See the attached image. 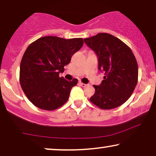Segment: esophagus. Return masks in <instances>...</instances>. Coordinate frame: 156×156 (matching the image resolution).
I'll return each instance as SVG.
<instances>
[{
	"label": "esophagus",
	"instance_id": "34e87169",
	"mask_svg": "<svg viewBox=\"0 0 156 156\" xmlns=\"http://www.w3.org/2000/svg\"><path fill=\"white\" fill-rule=\"evenodd\" d=\"M80 84L81 85V86H82V87H85L87 86V84H84V83H82V82H80Z\"/></svg>",
	"mask_w": 156,
	"mask_h": 156
}]
</instances>
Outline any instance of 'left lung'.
Here are the masks:
<instances>
[{
    "instance_id": "1",
    "label": "left lung",
    "mask_w": 156,
    "mask_h": 156,
    "mask_svg": "<svg viewBox=\"0 0 156 156\" xmlns=\"http://www.w3.org/2000/svg\"><path fill=\"white\" fill-rule=\"evenodd\" d=\"M98 57V68L104 72L101 84L93 85L95 93L90 98L102 109H112L125 103L138 82V64L131 48L108 33H98L84 40Z\"/></svg>"
}]
</instances>
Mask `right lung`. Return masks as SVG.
I'll return each instance as SVG.
<instances>
[{
	"label": "right lung",
	"instance_id": "right-lung-1",
	"mask_svg": "<svg viewBox=\"0 0 156 156\" xmlns=\"http://www.w3.org/2000/svg\"><path fill=\"white\" fill-rule=\"evenodd\" d=\"M82 38L64 39L45 36L32 42L23 55L20 83L29 101L37 108L52 111L64 105L78 80L59 76L74 53L83 45Z\"/></svg>",
	"mask_w": 156,
	"mask_h": 156
}]
</instances>
